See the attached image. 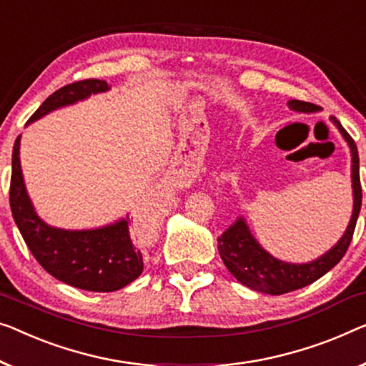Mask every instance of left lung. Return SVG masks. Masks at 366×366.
I'll return each mask as SVG.
<instances>
[{
  "mask_svg": "<svg viewBox=\"0 0 366 366\" xmlns=\"http://www.w3.org/2000/svg\"><path fill=\"white\" fill-rule=\"evenodd\" d=\"M287 105L291 110L304 113L319 110V107L314 105V103L301 100H291ZM332 122L340 129V133L347 139V143L352 149L353 214L345 235L322 258L307 264H291L272 258L269 253H266L259 247V243L252 237L243 218H238L223 235L218 237V253H220L228 271L242 285L252 287L254 291L280 296V294H286L312 285L314 281L322 277L327 271L334 268L343 256H345L348 247H350L353 232H355L360 209H362V184H360V166L355 141L347 133L345 128L342 127L339 119L332 118Z\"/></svg>",
  "mask_w": 366,
  "mask_h": 366,
  "instance_id": "left-lung-1",
  "label": "left lung"
}]
</instances>
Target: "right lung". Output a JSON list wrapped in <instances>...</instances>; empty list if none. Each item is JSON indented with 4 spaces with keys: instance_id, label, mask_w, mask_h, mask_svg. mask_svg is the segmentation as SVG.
<instances>
[{
    "instance_id": "right-lung-1",
    "label": "right lung",
    "mask_w": 366,
    "mask_h": 366,
    "mask_svg": "<svg viewBox=\"0 0 366 366\" xmlns=\"http://www.w3.org/2000/svg\"><path fill=\"white\" fill-rule=\"evenodd\" d=\"M108 90L107 80L85 79L54 92L37 108L29 122L59 107L70 105L92 94ZM19 139L13 148V171L9 184L11 214L27 248L49 274L79 289L112 292L133 282L143 272V253L134 248L129 235V218L98 230L69 232L52 228L36 215L26 194L19 164Z\"/></svg>"
}]
</instances>
